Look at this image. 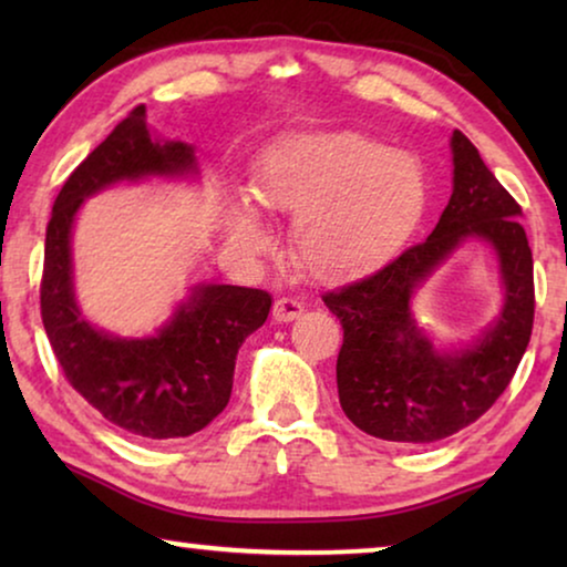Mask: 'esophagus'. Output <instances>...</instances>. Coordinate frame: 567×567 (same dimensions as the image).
Segmentation results:
<instances>
[{
  "instance_id": "1",
  "label": "esophagus",
  "mask_w": 567,
  "mask_h": 567,
  "mask_svg": "<svg viewBox=\"0 0 567 567\" xmlns=\"http://www.w3.org/2000/svg\"><path fill=\"white\" fill-rule=\"evenodd\" d=\"M301 312H305L301 301L291 299V297L276 299V305H274V320L276 322H291V320H297Z\"/></svg>"
}]
</instances>
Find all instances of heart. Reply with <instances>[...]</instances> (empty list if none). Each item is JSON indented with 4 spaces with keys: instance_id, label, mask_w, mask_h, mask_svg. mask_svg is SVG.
I'll list each match as a JSON object with an SVG mask.
<instances>
[{
    "instance_id": "heart-1",
    "label": "heart",
    "mask_w": 567,
    "mask_h": 567,
    "mask_svg": "<svg viewBox=\"0 0 567 567\" xmlns=\"http://www.w3.org/2000/svg\"><path fill=\"white\" fill-rule=\"evenodd\" d=\"M255 193L268 208L297 216L293 255L322 281L384 266L423 219L429 177L417 157L392 152L359 131L286 138L268 154ZM237 243L252 252L270 245L250 206L231 212Z\"/></svg>"
}]
</instances>
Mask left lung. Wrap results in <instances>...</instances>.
<instances>
[{"label": "left lung", "instance_id": "1", "mask_svg": "<svg viewBox=\"0 0 567 567\" xmlns=\"http://www.w3.org/2000/svg\"><path fill=\"white\" fill-rule=\"evenodd\" d=\"M452 152L454 193L429 239L377 274L322 293L343 328L336 367L340 408L363 433L394 444H433L475 423L511 384L532 338L534 260L516 219L522 206L460 128ZM464 236L494 245L507 305L477 347L439 357L414 328L409 297Z\"/></svg>", "mask_w": 567, "mask_h": 567}]
</instances>
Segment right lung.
Listing matches in <instances>:
<instances>
[{"label": "right lung", "instance_id": "add662e5", "mask_svg": "<svg viewBox=\"0 0 567 567\" xmlns=\"http://www.w3.org/2000/svg\"><path fill=\"white\" fill-rule=\"evenodd\" d=\"M193 169L183 142H152L136 105L84 157L53 200L45 227L41 317L66 382L105 421L142 439H183L227 408L243 340L268 320V291L200 286L157 338L121 340L82 320L72 293L69 235L80 204L115 181Z\"/></svg>", "mask_w": 567, "mask_h": 567}]
</instances>
